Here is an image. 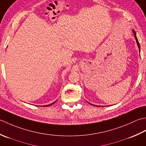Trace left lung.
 <instances>
[{"label":"left lung","instance_id":"8db88e82","mask_svg":"<svg viewBox=\"0 0 146 146\" xmlns=\"http://www.w3.org/2000/svg\"><path fill=\"white\" fill-rule=\"evenodd\" d=\"M133 34H134V36H135V40H136V42H137V45H138V47H139V50H140V44H139V41H138V40H137V36H136V33L133 30Z\"/></svg>","mask_w":146,"mask_h":146}]
</instances>
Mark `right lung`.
<instances>
[{
  "label": "right lung",
  "mask_w": 146,
  "mask_h": 146,
  "mask_svg": "<svg viewBox=\"0 0 146 146\" xmlns=\"http://www.w3.org/2000/svg\"><path fill=\"white\" fill-rule=\"evenodd\" d=\"M55 102H53V103H52V104H50V105H46L45 106H51V105H53V104H54L55 103Z\"/></svg>",
  "instance_id": "obj_1"
}]
</instances>
